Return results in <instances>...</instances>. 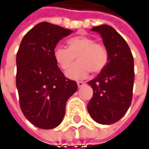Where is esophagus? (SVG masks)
Instances as JSON below:
<instances>
[{
    "label": "esophagus",
    "instance_id": "obj_1",
    "mask_svg": "<svg viewBox=\"0 0 149 149\" xmlns=\"http://www.w3.org/2000/svg\"><path fill=\"white\" fill-rule=\"evenodd\" d=\"M77 84V86H78V88H81V87L84 86V84H85V83H84V82H82V81H78Z\"/></svg>",
    "mask_w": 149,
    "mask_h": 149
}]
</instances>
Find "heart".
Returning a JSON list of instances; mask_svg holds the SVG:
<instances>
[{
  "label": "heart",
  "instance_id": "1",
  "mask_svg": "<svg viewBox=\"0 0 149 149\" xmlns=\"http://www.w3.org/2000/svg\"><path fill=\"white\" fill-rule=\"evenodd\" d=\"M67 45L68 48L55 46L53 56L63 70L68 69L77 56L79 61L65 72L69 78H84L90 72L99 73L107 65L108 52L104 45L96 43L95 39L87 36H77L67 40Z\"/></svg>",
  "mask_w": 149,
  "mask_h": 149
}]
</instances>
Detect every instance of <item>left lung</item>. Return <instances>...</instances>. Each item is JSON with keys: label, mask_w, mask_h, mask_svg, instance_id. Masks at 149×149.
Masks as SVG:
<instances>
[{"label": "left lung", "mask_w": 149, "mask_h": 149, "mask_svg": "<svg viewBox=\"0 0 149 149\" xmlns=\"http://www.w3.org/2000/svg\"><path fill=\"white\" fill-rule=\"evenodd\" d=\"M102 36L109 61L98 76L88 82L93 97L87 108L92 118L102 125H112L126 113L133 95L134 59L125 39L107 24L93 27Z\"/></svg>", "instance_id": "1"}]
</instances>
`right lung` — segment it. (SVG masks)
Instances as JSON below:
<instances>
[{"instance_id":"right-lung-1","label":"right lung","mask_w":149,"mask_h":149,"mask_svg":"<svg viewBox=\"0 0 149 149\" xmlns=\"http://www.w3.org/2000/svg\"><path fill=\"white\" fill-rule=\"evenodd\" d=\"M72 32L42 22L22 39L16 63V86L20 108L38 128L49 130L61 123L68 99L77 89L75 81L65 77L53 56L56 44Z\"/></svg>"}]
</instances>
